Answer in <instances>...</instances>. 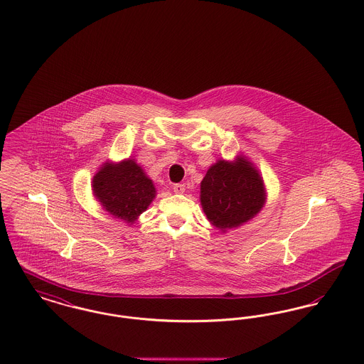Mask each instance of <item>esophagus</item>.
<instances>
[{
	"label": "esophagus",
	"mask_w": 364,
	"mask_h": 364,
	"mask_svg": "<svg viewBox=\"0 0 364 364\" xmlns=\"http://www.w3.org/2000/svg\"><path fill=\"white\" fill-rule=\"evenodd\" d=\"M173 191L176 193H183L186 191V186L184 184H174Z\"/></svg>",
	"instance_id": "esophagus-1"
}]
</instances>
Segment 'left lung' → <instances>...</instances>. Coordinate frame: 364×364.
<instances>
[{"label":"left lung","mask_w":364,"mask_h":364,"mask_svg":"<svg viewBox=\"0 0 364 364\" xmlns=\"http://www.w3.org/2000/svg\"><path fill=\"white\" fill-rule=\"evenodd\" d=\"M266 202L259 172L244 156L217 161L200 183V203L208 221L225 233L250 221Z\"/></svg>","instance_id":"left-lung-1"}]
</instances>
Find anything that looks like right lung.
Instances as JSON below:
<instances>
[{"instance_id":"1","label":"right lung","mask_w":364,"mask_h":364,"mask_svg":"<svg viewBox=\"0 0 364 364\" xmlns=\"http://www.w3.org/2000/svg\"><path fill=\"white\" fill-rule=\"evenodd\" d=\"M92 192L114 218L132 225L156 198V187L134 159L105 162L92 177Z\"/></svg>"}]
</instances>
